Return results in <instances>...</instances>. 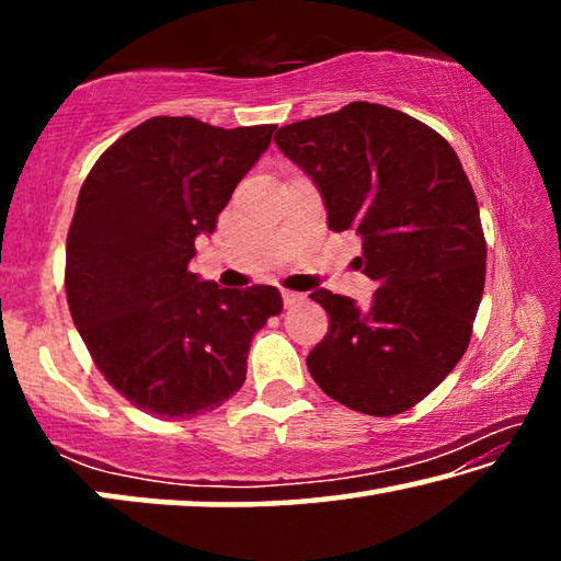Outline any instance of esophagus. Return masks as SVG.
Returning a JSON list of instances; mask_svg holds the SVG:
<instances>
[{"label":"esophagus","mask_w":561,"mask_h":561,"mask_svg":"<svg viewBox=\"0 0 561 561\" xmlns=\"http://www.w3.org/2000/svg\"><path fill=\"white\" fill-rule=\"evenodd\" d=\"M282 299H284V307H294V304H299L304 299V294L299 291H289V289H282Z\"/></svg>","instance_id":"1"}]
</instances>
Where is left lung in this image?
Wrapping results in <instances>:
<instances>
[{"label": "left lung", "mask_w": 561, "mask_h": 561, "mask_svg": "<svg viewBox=\"0 0 561 561\" xmlns=\"http://www.w3.org/2000/svg\"><path fill=\"white\" fill-rule=\"evenodd\" d=\"M274 144L319 187L329 230L360 234L368 307L317 289L329 331L307 356L351 411L396 415L423 401L470 344L488 247L478 201L440 133L381 103L297 121Z\"/></svg>", "instance_id": "8db88e82"}]
</instances>
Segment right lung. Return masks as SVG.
<instances>
[{
    "instance_id": "1",
    "label": "right lung",
    "mask_w": 561,
    "mask_h": 561,
    "mask_svg": "<svg viewBox=\"0 0 561 561\" xmlns=\"http://www.w3.org/2000/svg\"><path fill=\"white\" fill-rule=\"evenodd\" d=\"M277 126L217 128L156 116L83 180L66 237V299L93 364L163 421L220 408L247 378L252 336L282 311L277 287L220 289L187 272Z\"/></svg>"
}]
</instances>
